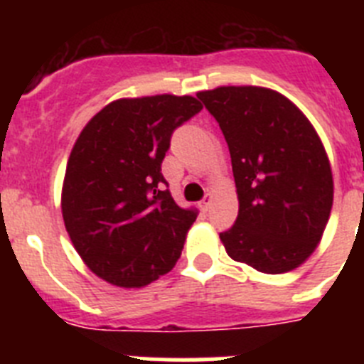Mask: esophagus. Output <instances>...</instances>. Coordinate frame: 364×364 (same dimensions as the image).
I'll list each match as a JSON object with an SVG mask.
<instances>
[{
	"mask_svg": "<svg viewBox=\"0 0 364 364\" xmlns=\"http://www.w3.org/2000/svg\"><path fill=\"white\" fill-rule=\"evenodd\" d=\"M211 202H213V197H211V195H205L204 200L200 202V210H202V211H208V210H210Z\"/></svg>",
	"mask_w": 364,
	"mask_h": 364,
	"instance_id": "obj_1",
	"label": "esophagus"
}]
</instances>
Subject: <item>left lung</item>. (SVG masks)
Instances as JSON below:
<instances>
[{"label": "left lung", "instance_id": "left-lung-1", "mask_svg": "<svg viewBox=\"0 0 364 364\" xmlns=\"http://www.w3.org/2000/svg\"><path fill=\"white\" fill-rule=\"evenodd\" d=\"M231 154L239 215L220 233L226 253L262 273L299 268L315 252L333 204L326 149L306 114L259 85L198 91Z\"/></svg>", "mask_w": 364, "mask_h": 364}]
</instances>
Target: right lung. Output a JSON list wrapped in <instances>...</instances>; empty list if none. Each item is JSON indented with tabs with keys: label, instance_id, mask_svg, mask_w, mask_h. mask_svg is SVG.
<instances>
[{
	"label": "right lung",
	"instance_id": "1",
	"mask_svg": "<svg viewBox=\"0 0 364 364\" xmlns=\"http://www.w3.org/2000/svg\"><path fill=\"white\" fill-rule=\"evenodd\" d=\"M200 109L188 95L118 98L78 134L63 176L62 215L96 277L142 288L176 264L197 213L160 191V166L173 131Z\"/></svg>",
	"mask_w": 364,
	"mask_h": 364
}]
</instances>
